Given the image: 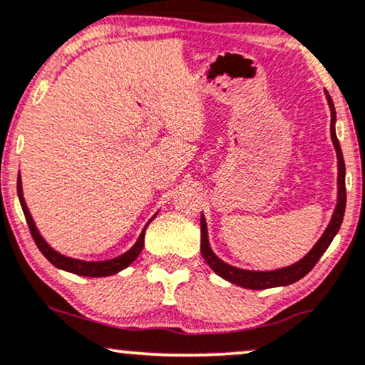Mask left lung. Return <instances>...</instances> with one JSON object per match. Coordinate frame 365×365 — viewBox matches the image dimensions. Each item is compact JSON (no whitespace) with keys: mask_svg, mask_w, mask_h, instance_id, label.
<instances>
[{"mask_svg":"<svg viewBox=\"0 0 365 365\" xmlns=\"http://www.w3.org/2000/svg\"><path fill=\"white\" fill-rule=\"evenodd\" d=\"M328 105H330L331 110V124H330V133H331V140L333 146L336 149V158H338V202L335 212H333L330 225H328L327 230L322 235V238L318 240V243L311 248V252L306 255L304 258H301L299 262H296L294 265L284 267V269L279 270H269V272H255V270H243L238 269V267H232L230 263H225L221 258L216 257V253L212 252L209 247V238H207V225H205V217L202 214L200 217V252L204 260L207 262V265L212 269L219 277L230 280V282L241 285L245 289H270V287H279V285H289L297 282V280L304 277L306 274H309L311 269L316 265V262L322 258V255L327 252V248L330 247V243L335 238V235L340 230L341 221H344L345 214V204H346V192H345V163H344V155H341L340 143L336 139L335 133V120L336 113L335 107H333V102L330 95L327 93Z\"/></svg>","mask_w":365,"mask_h":365,"instance_id":"8db88e82","label":"left lung"}]
</instances>
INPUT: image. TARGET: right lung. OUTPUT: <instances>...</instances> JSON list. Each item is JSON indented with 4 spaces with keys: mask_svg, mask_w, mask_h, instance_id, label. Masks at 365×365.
I'll return each mask as SVG.
<instances>
[{
    "mask_svg": "<svg viewBox=\"0 0 365 365\" xmlns=\"http://www.w3.org/2000/svg\"><path fill=\"white\" fill-rule=\"evenodd\" d=\"M16 192H19V199H20L21 209H24L25 219H27L29 230H30V232H32V238L35 241V245H37V248L41 250L43 257H46L47 260L52 263V265L57 267V269L71 272V274H76V275H85V277H107V275H113V274H117V272L124 270L125 267H129L130 263H133L135 258L139 257L140 250H143V247H144V232H146V227H148L149 222L146 225V227L143 230V232H140V236L138 238V241H135L134 247L130 248L129 252L120 255V257L112 258V260L85 262V260H76V258L64 257V255L56 252L54 248H51L49 245H47V241L42 238L41 232H38V230H37V226H35L34 219L29 212L27 204H25L24 192H21L20 175H19V180H16Z\"/></svg>",
    "mask_w": 365,
    "mask_h": 365,
    "instance_id": "obj_1",
    "label": "right lung"
}]
</instances>
